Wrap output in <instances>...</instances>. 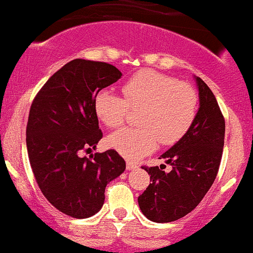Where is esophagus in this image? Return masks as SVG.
Here are the masks:
<instances>
[{
	"label": "esophagus",
	"mask_w": 253,
	"mask_h": 253,
	"mask_svg": "<svg viewBox=\"0 0 253 253\" xmlns=\"http://www.w3.org/2000/svg\"><path fill=\"white\" fill-rule=\"evenodd\" d=\"M126 166H127V170H133V169H136V168H138L137 164H133V163H131V161H127Z\"/></svg>",
	"instance_id": "34e87169"
}]
</instances>
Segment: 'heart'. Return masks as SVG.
I'll list each match as a JSON object with an SVG mask.
<instances>
[{
	"mask_svg": "<svg viewBox=\"0 0 253 253\" xmlns=\"http://www.w3.org/2000/svg\"><path fill=\"white\" fill-rule=\"evenodd\" d=\"M124 96L101 90L94 98V112L107 127H117L129 110H140L141 126L122 127L108 137V146L129 160L154 151L159 141L172 145L192 127L198 113V94L188 83L155 70H141L122 85Z\"/></svg>",
	"mask_w": 253,
	"mask_h": 253,
	"instance_id": "b5f03b06",
	"label": "heart"
}]
</instances>
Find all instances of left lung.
Wrapping results in <instances>:
<instances>
[{"mask_svg": "<svg viewBox=\"0 0 253 253\" xmlns=\"http://www.w3.org/2000/svg\"><path fill=\"white\" fill-rule=\"evenodd\" d=\"M199 110L185 135L161 155L172 169L142 166L150 175V185L138 197V206L152 222L180 219L202 202L214 183L224 145L226 122L214 94L199 77Z\"/></svg>", "mask_w": 253, "mask_h": 253, "instance_id": "1", "label": "left lung"}]
</instances>
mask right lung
<instances>
[{
	"label": "right lung",
	"mask_w": 253,
	"mask_h": 253,
	"mask_svg": "<svg viewBox=\"0 0 253 253\" xmlns=\"http://www.w3.org/2000/svg\"><path fill=\"white\" fill-rule=\"evenodd\" d=\"M121 76L104 61L74 59L50 77L31 104L26 146L34 176L47 202L73 218L94 215L107 184L126 169L115 150L83 156L103 137L95 95Z\"/></svg>",
	"instance_id": "obj_1"
}]
</instances>
